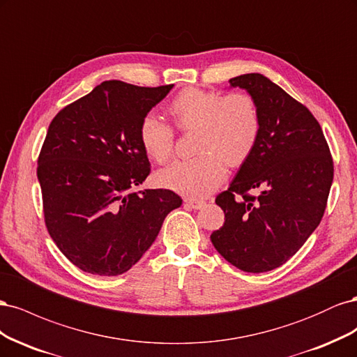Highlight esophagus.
<instances>
[{"mask_svg": "<svg viewBox=\"0 0 357 357\" xmlns=\"http://www.w3.org/2000/svg\"><path fill=\"white\" fill-rule=\"evenodd\" d=\"M185 202L189 205V207L195 208V210H199V208L205 207V204H207V202L202 201V199H193V198H186Z\"/></svg>", "mask_w": 357, "mask_h": 357, "instance_id": "1", "label": "esophagus"}]
</instances>
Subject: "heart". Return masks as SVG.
I'll list each match as a JSON object with an SVG mask.
<instances>
[{"mask_svg":"<svg viewBox=\"0 0 357 357\" xmlns=\"http://www.w3.org/2000/svg\"><path fill=\"white\" fill-rule=\"evenodd\" d=\"M177 128L198 129L195 153L188 160H177L160 169L156 180L162 188L188 197H207L226 177V164L238 167L250 156L261 134V114L250 95L223 96L214 91L188 88L169 105ZM144 153L164 164L174 149V129L149 113L138 129Z\"/></svg>","mask_w":357,"mask_h":357,"instance_id":"obj_1","label":"heart"}]
</instances>
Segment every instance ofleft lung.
I'll list each match as a JSON object with an SVG mask.
<instances>
[{"mask_svg": "<svg viewBox=\"0 0 357 357\" xmlns=\"http://www.w3.org/2000/svg\"><path fill=\"white\" fill-rule=\"evenodd\" d=\"M255 100L261 114L257 143L215 204L225 223L211 243L245 273L286 264L319 226L333 180L329 146L305 105L259 73L229 80ZM248 190H257L250 196Z\"/></svg>", "mask_w": 357, "mask_h": 357, "instance_id": "left-lung-1", "label": "left lung"}]
</instances>
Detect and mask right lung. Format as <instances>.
Segmentation results:
<instances>
[{
  "label": "right lung",
  "mask_w": 357,
  "mask_h": 357,
  "mask_svg": "<svg viewBox=\"0 0 357 357\" xmlns=\"http://www.w3.org/2000/svg\"><path fill=\"white\" fill-rule=\"evenodd\" d=\"M172 86L102 82L49 125L37 168L45 222L59 250L84 273H126L181 205L172 190L132 192L150 174L139 123Z\"/></svg>",
  "instance_id": "add662e5"
}]
</instances>
